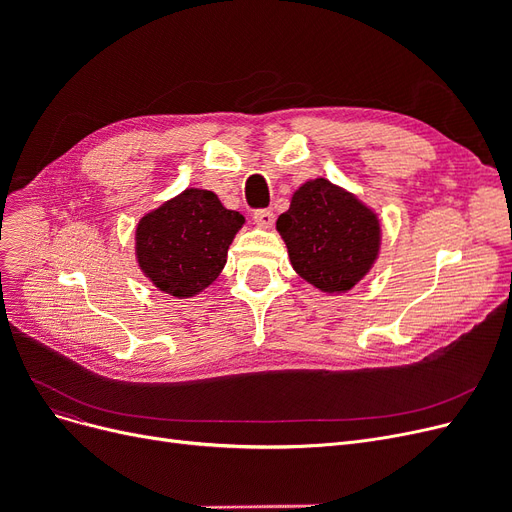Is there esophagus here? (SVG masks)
<instances>
[{
	"label": "esophagus",
	"mask_w": 512,
	"mask_h": 512,
	"mask_svg": "<svg viewBox=\"0 0 512 512\" xmlns=\"http://www.w3.org/2000/svg\"><path fill=\"white\" fill-rule=\"evenodd\" d=\"M254 222L260 228H271L273 222H275V215L269 209H258V211H254Z\"/></svg>",
	"instance_id": "obj_1"
}]
</instances>
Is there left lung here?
Listing matches in <instances>:
<instances>
[{
    "label": "left lung",
    "instance_id": "left-lung-1",
    "mask_svg": "<svg viewBox=\"0 0 512 512\" xmlns=\"http://www.w3.org/2000/svg\"><path fill=\"white\" fill-rule=\"evenodd\" d=\"M275 228L286 243L292 269L327 294L352 290L380 256L378 213L324 177L305 181L292 194Z\"/></svg>",
    "mask_w": 512,
    "mask_h": 512
}]
</instances>
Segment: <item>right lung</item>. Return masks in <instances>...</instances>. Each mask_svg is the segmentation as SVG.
<instances>
[{
  "label": "right lung",
  "instance_id": "1",
  "mask_svg": "<svg viewBox=\"0 0 512 512\" xmlns=\"http://www.w3.org/2000/svg\"><path fill=\"white\" fill-rule=\"evenodd\" d=\"M243 224V215L226 209L213 192L183 190L138 220V269L170 297L192 299L218 280Z\"/></svg>",
  "mask_w": 512,
  "mask_h": 512
}]
</instances>
